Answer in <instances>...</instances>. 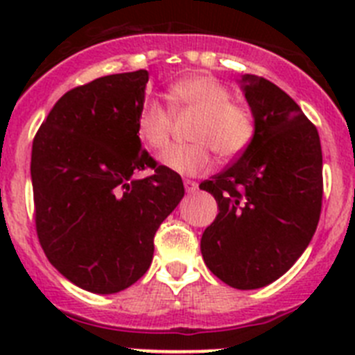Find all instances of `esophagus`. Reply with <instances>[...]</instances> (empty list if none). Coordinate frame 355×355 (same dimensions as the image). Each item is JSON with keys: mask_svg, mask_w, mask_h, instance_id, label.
<instances>
[{"mask_svg": "<svg viewBox=\"0 0 355 355\" xmlns=\"http://www.w3.org/2000/svg\"><path fill=\"white\" fill-rule=\"evenodd\" d=\"M197 188H199V184L196 183V181H184V190H187V193H193L197 192Z\"/></svg>", "mask_w": 355, "mask_h": 355, "instance_id": "esophagus-1", "label": "esophagus"}]
</instances>
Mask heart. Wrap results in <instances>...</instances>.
I'll list each match as a JSON object with an SVG mask.
<instances>
[{
    "label": "heart",
    "instance_id": "heart-1",
    "mask_svg": "<svg viewBox=\"0 0 355 355\" xmlns=\"http://www.w3.org/2000/svg\"><path fill=\"white\" fill-rule=\"evenodd\" d=\"M172 99L178 108L200 112L192 131L193 144L168 147L159 162L165 168L184 178L206 174L213 167L215 156L236 158L254 139V119L245 106L231 103V92L208 74H192L172 87ZM172 115L155 97H147L135 119V131L140 142L153 149H162L168 142Z\"/></svg>",
    "mask_w": 355,
    "mask_h": 355
}]
</instances>
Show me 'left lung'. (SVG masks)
<instances>
[{
    "mask_svg": "<svg viewBox=\"0 0 355 355\" xmlns=\"http://www.w3.org/2000/svg\"><path fill=\"white\" fill-rule=\"evenodd\" d=\"M238 83L254 117V139L233 165L199 184L218 205L200 252L225 284L256 290L286 274L315 234L322 146L316 128L277 85L252 74Z\"/></svg>",
    "mask_w": 355,
    "mask_h": 355,
    "instance_id": "1",
    "label": "left lung"
}]
</instances>
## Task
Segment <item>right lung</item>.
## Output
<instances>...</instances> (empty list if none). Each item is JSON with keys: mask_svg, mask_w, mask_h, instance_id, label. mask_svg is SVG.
I'll list each match as a JSON object with an SVG mask.
<instances>
[{"mask_svg": "<svg viewBox=\"0 0 355 355\" xmlns=\"http://www.w3.org/2000/svg\"><path fill=\"white\" fill-rule=\"evenodd\" d=\"M147 81L140 69L69 90L31 147L40 245L65 279L92 293H117L146 274L156 231L184 196L180 174L158 167L135 131ZM147 166L155 174L134 178Z\"/></svg>", "mask_w": 355, "mask_h": 355, "instance_id": "add662e5", "label": "right lung"}]
</instances>
